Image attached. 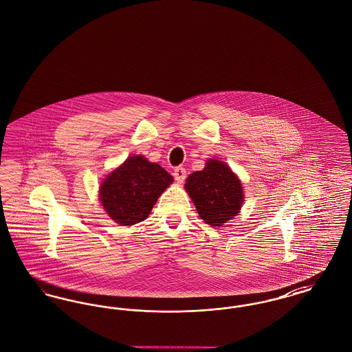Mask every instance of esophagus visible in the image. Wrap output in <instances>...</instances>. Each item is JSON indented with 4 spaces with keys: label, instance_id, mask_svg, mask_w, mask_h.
Instances as JSON below:
<instances>
[{
    "label": "esophagus",
    "instance_id": "1",
    "mask_svg": "<svg viewBox=\"0 0 352 352\" xmlns=\"http://www.w3.org/2000/svg\"><path fill=\"white\" fill-rule=\"evenodd\" d=\"M186 168H182V166H178V168H174V173H173V175H174V178H175V181L178 182V184H182L184 179H186Z\"/></svg>",
    "mask_w": 352,
    "mask_h": 352
}]
</instances>
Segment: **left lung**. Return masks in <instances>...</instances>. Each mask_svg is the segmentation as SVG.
I'll list each match as a JSON object with an SVG mask.
<instances>
[{
  "mask_svg": "<svg viewBox=\"0 0 352 352\" xmlns=\"http://www.w3.org/2000/svg\"><path fill=\"white\" fill-rule=\"evenodd\" d=\"M186 191L207 224L220 227L239 212L244 197L239 178L230 166L210 160L201 171L188 175Z\"/></svg>",
  "mask_w": 352,
  "mask_h": 352,
  "instance_id": "8db88e82",
  "label": "left lung"
}]
</instances>
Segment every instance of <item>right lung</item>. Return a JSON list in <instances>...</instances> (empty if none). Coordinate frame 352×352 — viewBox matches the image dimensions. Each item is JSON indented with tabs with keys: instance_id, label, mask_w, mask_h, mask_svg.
I'll list each match as a JSON object with an SVG mask.
<instances>
[{
	"instance_id": "add662e5",
	"label": "right lung",
	"mask_w": 352,
	"mask_h": 352,
	"mask_svg": "<svg viewBox=\"0 0 352 352\" xmlns=\"http://www.w3.org/2000/svg\"><path fill=\"white\" fill-rule=\"evenodd\" d=\"M173 182L165 168L142 155L129 157L101 184L100 201L108 215L121 226L148 218L153 206Z\"/></svg>"
}]
</instances>
